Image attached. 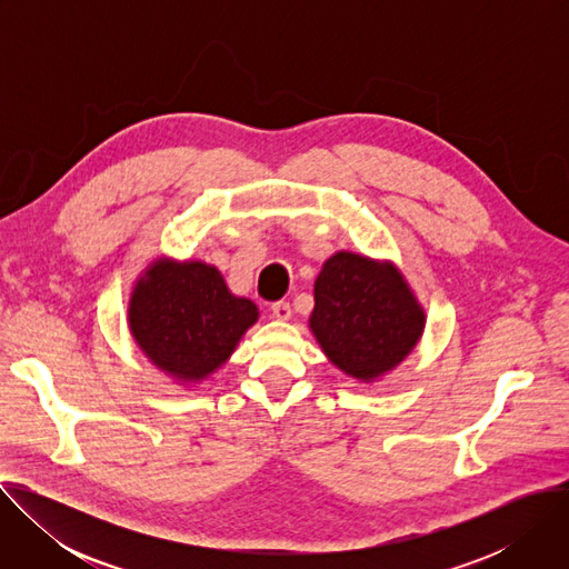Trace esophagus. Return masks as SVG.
Returning a JSON list of instances; mask_svg holds the SVG:
<instances>
[{"label":"esophagus","instance_id":"34e87169","mask_svg":"<svg viewBox=\"0 0 569 569\" xmlns=\"http://www.w3.org/2000/svg\"><path fill=\"white\" fill-rule=\"evenodd\" d=\"M272 315L279 319V321H288L292 317V308L288 301H277L272 303Z\"/></svg>","mask_w":569,"mask_h":569}]
</instances>
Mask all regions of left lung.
<instances>
[{"instance_id": "1", "label": "left lung", "mask_w": 569, "mask_h": 569, "mask_svg": "<svg viewBox=\"0 0 569 569\" xmlns=\"http://www.w3.org/2000/svg\"><path fill=\"white\" fill-rule=\"evenodd\" d=\"M308 327L340 371L373 382L415 351L426 310L391 261L342 250L315 279Z\"/></svg>"}]
</instances>
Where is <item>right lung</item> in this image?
Returning <instances> with one entry per match:
<instances>
[{"label": "right lung", "mask_w": 569, "mask_h": 569, "mask_svg": "<svg viewBox=\"0 0 569 569\" xmlns=\"http://www.w3.org/2000/svg\"><path fill=\"white\" fill-rule=\"evenodd\" d=\"M257 319V303L231 295L218 268L202 261L154 259L128 301V329L141 353L187 385L220 369Z\"/></svg>", "instance_id": "obj_1"}]
</instances>
